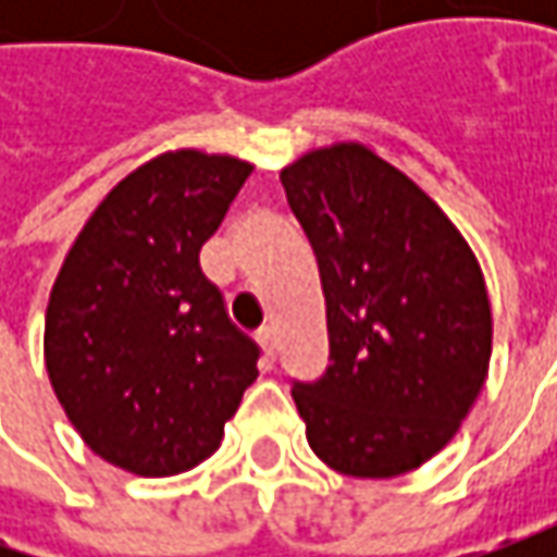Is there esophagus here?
Segmentation results:
<instances>
[{
  "label": "esophagus",
  "mask_w": 557,
  "mask_h": 557,
  "mask_svg": "<svg viewBox=\"0 0 557 557\" xmlns=\"http://www.w3.org/2000/svg\"><path fill=\"white\" fill-rule=\"evenodd\" d=\"M257 341H260L263 354H267L269 359H275V329H272V325L260 329V332H257Z\"/></svg>",
  "instance_id": "1"
}]
</instances>
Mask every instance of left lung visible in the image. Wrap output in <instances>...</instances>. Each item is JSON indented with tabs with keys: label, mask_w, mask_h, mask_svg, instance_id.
Listing matches in <instances>:
<instances>
[{
	"label": "left lung",
	"mask_w": 557,
	"mask_h": 557,
	"mask_svg": "<svg viewBox=\"0 0 557 557\" xmlns=\"http://www.w3.org/2000/svg\"><path fill=\"white\" fill-rule=\"evenodd\" d=\"M329 315V369L290 381L312 453L341 474L396 478L437 456L481 394L493 315L459 228L362 145L282 170Z\"/></svg>",
	"instance_id": "8db88e82"
}]
</instances>
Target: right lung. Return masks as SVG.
Returning a JSON list of instances; mask_svg holds the SVG:
<instances>
[{
	"label": "right lung",
	"mask_w": 557,
	"mask_h": 557,
	"mask_svg": "<svg viewBox=\"0 0 557 557\" xmlns=\"http://www.w3.org/2000/svg\"><path fill=\"white\" fill-rule=\"evenodd\" d=\"M250 163L176 151L129 173L83 225L46 312V369L104 461L166 478L216 453L260 347L201 269Z\"/></svg>",
	"instance_id": "1"
}]
</instances>
